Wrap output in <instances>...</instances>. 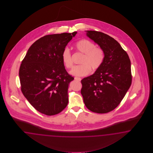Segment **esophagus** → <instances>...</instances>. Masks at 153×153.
Wrapping results in <instances>:
<instances>
[{
	"mask_svg": "<svg viewBox=\"0 0 153 153\" xmlns=\"http://www.w3.org/2000/svg\"><path fill=\"white\" fill-rule=\"evenodd\" d=\"M74 79L76 80H78L79 81H80L81 80V79L79 77H74Z\"/></svg>",
	"mask_w": 153,
	"mask_h": 153,
	"instance_id": "1",
	"label": "esophagus"
}]
</instances>
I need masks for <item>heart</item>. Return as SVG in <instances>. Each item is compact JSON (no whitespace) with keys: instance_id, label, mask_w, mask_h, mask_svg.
<instances>
[{"instance_id":"1","label":"heart","mask_w":153,"mask_h":153,"mask_svg":"<svg viewBox=\"0 0 153 153\" xmlns=\"http://www.w3.org/2000/svg\"><path fill=\"white\" fill-rule=\"evenodd\" d=\"M76 51L83 54L80 63L71 70L70 74L76 76H85L91 71H97L102 66L105 59V52L100 47H97L95 43L88 39H82L74 44ZM62 60L65 68L69 69L73 65L71 53L68 48H65L62 53Z\"/></svg>"}]
</instances>
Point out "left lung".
<instances>
[{
	"label": "left lung",
	"instance_id": "left-lung-1",
	"mask_svg": "<svg viewBox=\"0 0 153 153\" xmlns=\"http://www.w3.org/2000/svg\"><path fill=\"white\" fill-rule=\"evenodd\" d=\"M87 36L104 51L103 64L94 74L81 80V93L87 108L107 113L120 104L132 83L131 61L114 39L104 33L87 31Z\"/></svg>",
	"mask_w": 153,
	"mask_h": 153
}]
</instances>
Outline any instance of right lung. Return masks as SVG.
<instances>
[{
	"mask_svg": "<svg viewBox=\"0 0 153 153\" xmlns=\"http://www.w3.org/2000/svg\"><path fill=\"white\" fill-rule=\"evenodd\" d=\"M77 32L48 35L28 49L19 70L21 89L37 111L59 113L68 102V88L74 78L68 74L62 53Z\"/></svg>",
	"mask_w": 153,
	"mask_h": 153,
	"instance_id": "right-lung-1",
	"label": "right lung"
}]
</instances>
